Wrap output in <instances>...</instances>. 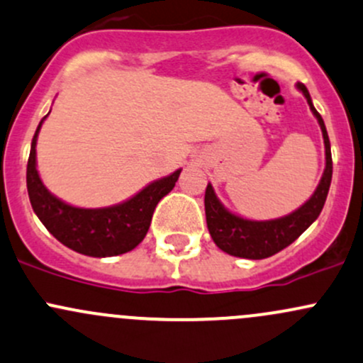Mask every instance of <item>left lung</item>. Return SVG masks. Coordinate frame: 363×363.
Segmentation results:
<instances>
[{
	"label": "left lung",
	"instance_id": "8db88e82",
	"mask_svg": "<svg viewBox=\"0 0 363 363\" xmlns=\"http://www.w3.org/2000/svg\"><path fill=\"white\" fill-rule=\"evenodd\" d=\"M297 89L304 94L313 114L318 120L320 128L323 133V143H325V170H323L322 181L310 200L297 208L296 212L274 220H249L228 212L217 200L212 186H207L205 191V216H207V226L211 231L212 240L220 250L226 254L236 255L243 259H266L272 257L277 252L284 250L285 247L296 242L313 220L320 216L323 203L329 194L330 181H333V155H330V143L327 135L325 123L322 116L313 106L310 91L303 83H297Z\"/></svg>",
	"mask_w": 363,
	"mask_h": 363
}]
</instances>
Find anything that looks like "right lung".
I'll list each match as a JSON object with an SVG mask.
<instances>
[{
    "label": "right lung",
    "mask_w": 363,
    "mask_h": 363,
    "mask_svg": "<svg viewBox=\"0 0 363 363\" xmlns=\"http://www.w3.org/2000/svg\"><path fill=\"white\" fill-rule=\"evenodd\" d=\"M43 120L33 137L28 160L29 200L41 223L60 243L90 257H109L135 249L150 230L156 205L174 189L181 170L152 182L130 200L114 207H71L48 193L38 175L36 139Z\"/></svg>",
    "instance_id": "right-lung-1"
}]
</instances>
